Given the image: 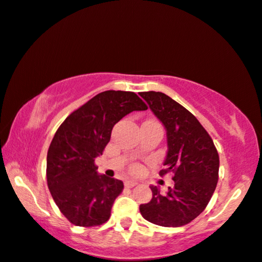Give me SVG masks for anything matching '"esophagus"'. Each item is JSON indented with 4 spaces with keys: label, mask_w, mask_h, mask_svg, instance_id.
Here are the masks:
<instances>
[{
    "label": "esophagus",
    "mask_w": 262,
    "mask_h": 262,
    "mask_svg": "<svg viewBox=\"0 0 262 262\" xmlns=\"http://www.w3.org/2000/svg\"><path fill=\"white\" fill-rule=\"evenodd\" d=\"M138 183L137 182H134V181H125V183H124V185L127 188H133V187H135V185H137Z\"/></svg>",
    "instance_id": "34e87169"
}]
</instances>
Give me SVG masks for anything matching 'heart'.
Instances as JSON below:
<instances>
[{"instance_id": "1", "label": "heart", "mask_w": 262, "mask_h": 262, "mask_svg": "<svg viewBox=\"0 0 262 262\" xmlns=\"http://www.w3.org/2000/svg\"><path fill=\"white\" fill-rule=\"evenodd\" d=\"M133 172H134V173L140 172V168H139V167H133Z\"/></svg>"}]
</instances>
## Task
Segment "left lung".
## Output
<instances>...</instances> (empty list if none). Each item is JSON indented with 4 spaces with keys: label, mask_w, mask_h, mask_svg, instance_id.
Returning <instances> with one entry per match:
<instances>
[{
    "label": "left lung",
    "mask_w": 262,
    "mask_h": 262,
    "mask_svg": "<svg viewBox=\"0 0 262 262\" xmlns=\"http://www.w3.org/2000/svg\"><path fill=\"white\" fill-rule=\"evenodd\" d=\"M140 96L162 122L167 134L165 169L174 185L165 194L151 185L152 199L140 205L146 221L162 227H181L196 219L207 206L219 181L220 157L211 137L193 113L159 91Z\"/></svg>",
    "instance_id": "8db88e82"
}]
</instances>
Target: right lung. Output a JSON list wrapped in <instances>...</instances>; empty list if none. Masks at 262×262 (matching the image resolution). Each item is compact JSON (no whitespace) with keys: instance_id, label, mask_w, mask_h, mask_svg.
Listing matches in <instances>:
<instances>
[{"instance_id":"right-lung-1","label":"right lung","mask_w":262,"mask_h":262,"mask_svg":"<svg viewBox=\"0 0 262 262\" xmlns=\"http://www.w3.org/2000/svg\"><path fill=\"white\" fill-rule=\"evenodd\" d=\"M147 106L132 91L107 90L72 112L47 151V185L56 205L75 226L94 227L111 216L123 182L97 173L95 159L111 139L113 125Z\"/></svg>"}]
</instances>
